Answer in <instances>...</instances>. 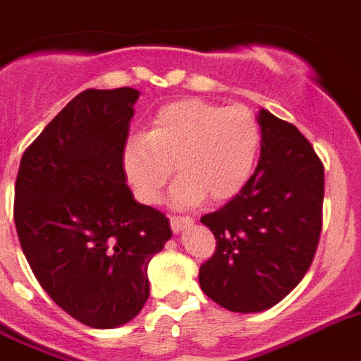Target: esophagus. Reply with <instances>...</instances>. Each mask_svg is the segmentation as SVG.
Segmentation results:
<instances>
[{"label": "esophagus", "instance_id": "34e87169", "mask_svg": "<svg viewBox=\"0 0 361 361\" xmlns=\"http://www.w3.org/2000/svg\"><path fill=\"white\" fill-rule=\"evenodd\" d=\"M169 222H171V228H173V232H180L183 228H186V226H190L192 222H194V219L192 216H169Z\"/></svg>", "mask_w": 361, "mask_h": 361}]
</instances>
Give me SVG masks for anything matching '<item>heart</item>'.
I'll list each match as a JSON object with an SVG mask.
<instances>
[{"label":"heart","instance_id":"1","mask_svg":"<svg viewBox=\"0 0 361 361\" xmlns=\"http://www.w3.org/2000/svg\"><path fill=\"white\" fill-rule=\"evenodd\" d=\"M261 126L245 106L222 108L200 99L158 108L148 133L121 148V167L135 196L156 203L175 173L171 203L192 207L209 196L226 202L247 184L261 150Z\"/></svg>","mask_w":361,"mask_h":361}]
</instances>
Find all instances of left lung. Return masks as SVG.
Instances as JSON below:
<instances>
[{"label":"left lung","instance_id":"obj_1","mask_svg":"<svg viewBox=\"0 0 361 361\" xmlns=\"http://www.w3.org/2000/svg\"><path fill=\"white\" fill-rule=\"evenodd\" d=\"M257 169L226 205L202 222L216 249L200 267L202 291L232 312H262L293 291L322 232L324 164L305 135L268 110Z\"/></svg>","mask_w":361,"mask_h":361}]
</instances>
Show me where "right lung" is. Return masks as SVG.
I'll return each mask as SVG.
<instances>
[{"label": "right lung", "instance_id": "right-lung-1", "mask_svg": "<svg viewBox=\"0 0 361 361\" xmlns=\"http://www.w3.org/2000/svg\"><path fill=\"white\" fill-rule=\"evenodd\" d=\"M139 94L80 93L26 148L16 175L15 226L32 272L64 312L94 329L142 310L148 262L171 238L169 219L135 202L121 167Z\"/></svg>", "mask_w": 361, "mask_h": 361}]
</instances>
